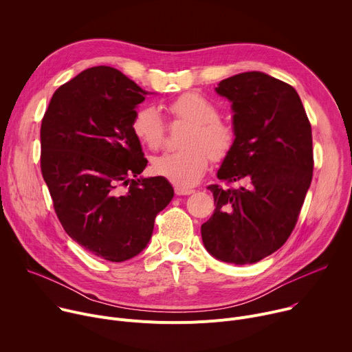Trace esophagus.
<instances>
[{
	"mask_svg": "<svg viewBox=\"0 0 352 352\" xmlns=\"http://www.w3.org/2000/svg\"><path fill=\"white\" fill-rule=\"evenodd\" d=\"M175 193L178 196H186L193 193V189H188V188H181V186H175Z\"/></svg>",
	"mask_w": 352,
	"mask_h": 352,
	"instance_id": "esophagus-1",
	"label": "esophagus"
}]
</instances>
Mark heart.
<instances>
[{
	"instance_id": "b5f03b06",
	"label": "heart",
	"mask_w": 352,
	"mask_h": 352,
	"mask_svg": "<svg viewBox=\"0 0 352 352\" xmlns=\"http://www.w3.org/2000/svg\"><path fill=\"white\" fill-rule=\"evenodd\" d=\"M170 113L192 126L186 133L185 148L164 153L153 160V171L175 186L196 185L208 170L210 155L221 159L232 144V131L219 120L220 111L208 97L185 93L168 104ZM132 131L148 148H159L164 142L166 125L160 111L153 106L140 107L133 117Z\"/></svg>"
}]
</instances>
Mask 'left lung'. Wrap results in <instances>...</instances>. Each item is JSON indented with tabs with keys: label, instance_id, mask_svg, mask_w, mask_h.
Returning a JSON list of instances; mask_svg holds the SVG:
<instances>
[{
	"label": "left lung",
	"instance_id": "left-lung-1",
	"mask_svg": "<svg viewBox=\"0 0 352 352\" xmlns=\"http://www.w3.org/2000/svg\"><path fill=\"white\" fill-rule=\"evenodd\" d=\"M216 93L231 103L234 140L212 185L216 209L202 224V241L216 259L252 265L291 235L314 173L312 128L296 90L252 71L227 78Z\"/></svg>",
	"mask_w": 352,
	"mask_h": 352
}]
</instances>
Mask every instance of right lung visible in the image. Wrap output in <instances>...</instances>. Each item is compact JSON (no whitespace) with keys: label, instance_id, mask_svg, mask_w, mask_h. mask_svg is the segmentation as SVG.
<instances>
[{"label":"right lung","instance_id":"add662e5","mask_svg":"<svg viewBox=\"0 0 352 352\" xmlns=\"http://www.w3.org/2000/svg\"><path fill=\"white\" fill-rule=\"evenodd\" d=\"M147 94L118 69L93 67L56 90L41 122V174L56 213L74 241L110 262L142 252L174 197L166 178L139 177L147 160L132 121Z\"/></svg>","mask_w":352,"mask_h":352}]
</instances>
